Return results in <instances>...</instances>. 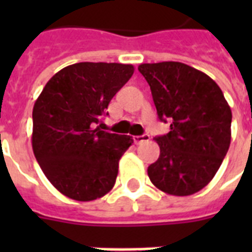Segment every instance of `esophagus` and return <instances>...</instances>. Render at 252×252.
I'll return each instance as SVG.
<instances>
[{
  "label": "esophagus",
  "instance_id": "obj_1",
  "mask_svg": "<svg viewBox=\"0 0 252 252\" xmlns=\"http://www.w3.org/2000/svg\"><path fill=\"white\" fill-rule=\"evenodd\" d=\"M150 137H149V134H142V136H134L133 137V141L134 144H142V142H145V141H149Z\"/></svg>",
  "mask_w": 252,
  "mask_h": 252
}]
</instances>
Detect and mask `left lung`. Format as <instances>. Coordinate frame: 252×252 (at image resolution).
<instances>
[{
    "mask_svg": "<svg viewBox=\"0 0 252 252\" xmlns=\"http://www.w3.org/2000/svg\"><path fill=\"white\" fill-rule=\"evenodd\" d=\"M138 70L170 132L154 140L159 157L148 167L152 183L174 196L193 195L219 171L231 140V110L220 86L189 65L163 61Z\"/></svg>",
    "mask_w": 252,
    "mask_h": 252,
    "instance_id": "obj_1",
    "label": "left lung"
}]
</instances>
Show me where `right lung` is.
<instances>
[{
	"label": "right lung",
	"instance_id": "add662e5",
	"mask_svg": "<svg viewBox=\"0 0 252 252\" xmlns=\"http://www.w3.org/2000/svg\"><path fill=\"white\" fill-rule=\"evenodd\" d=\"M133 65L77 63L47 82L32 110V150L47 179L77 201L112 189L119 161L133 138L95 128Z\"/></svg>",
	"mask_w": 252,
	"mask_h": 252
}]
</instances>
